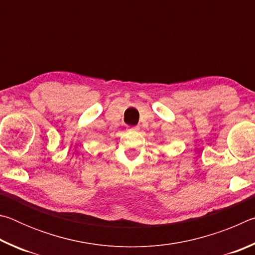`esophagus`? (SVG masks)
I'll return each instance as SVG.
<instances>
[{
	"label": "esophagus",
	"mask_w": 255,
	"mask_h": 255,
	"mask_svg": "<svg viewBox=\"0 0 255 255\" xmlns=\"http://www.w3.org/2000/svg\"><path fill=\"white\" fill-rule=\"evenodd\" d=\"M128 130H129V131H138V130H139V127H137V126H135V127H129Z\"/></svg>",
	"instance_id": "esophagus-1"
}]
</instances>
